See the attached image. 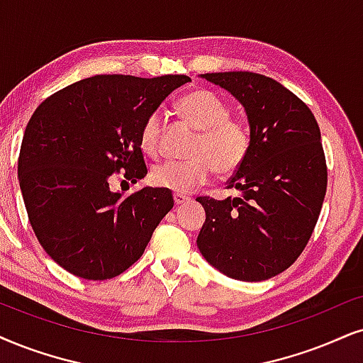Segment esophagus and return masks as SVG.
I'll list each match as a JSON object with an SVG mask.
<instances>
[{
    "mask_svg": "<svg viewBox=\"0 0 363 363\" xmlns=\"http://www.w3.org/2000/svg\"><path fill=\"white\" fill-rule=\"evenodd\" d=\"M191 197L186 196V194H179V192H174V203H176V206H181V204H186L189 203Z\"/></svg>",
    "mask_w": 363,
    "mask_h": 363,
    "instance_id": "esophagus-1",
    "label": "esophagus"
}]
</instances>
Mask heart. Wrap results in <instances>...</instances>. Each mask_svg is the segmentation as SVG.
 Instances as JSON below:
<instances>
[{
    "mask_svg": "<svg viewBox=\"0 0 363 363\" xmlns=\"http://www.w3.org/2000/svg\"><path fill=\"white\" fill-rule=\"evenodd\" d=\"M177 113L196 128L197 135L189 147L191 159L167 160L150 172L154 186L179 194L194 191L209 181L216 171L231 174L245 162L251 147L250 127L240 118H233L228 104L209 90H192L176 104ZM162 118L150 113L142 123L139 144L150 157H157L160 149Z\"/></svg>",
    "mask_w": 363,
    "mask_h": 363,
    "instance_id": "heart-1",
    "label": "heart"
}]
</instances>
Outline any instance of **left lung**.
Instances as JSON below:
<instances>
[{
  "label": "left lung",
  "mask_w": 363,
  "mask_h": 363,
  "mask_svg": "<svg viewBox=\"0 0 363 363\" xmlns=\"http://www.w3.org/2000/svg\"><path fill=\"white\" fill-rule=\"evenodd\" d=\"M245 107L251 147L228 181L238 197H197L206 221L197 247L206 261L240 281L284 272L305 250L327 192V164L313 113L293 91L251 72L201 75Z\"/></svg>",
  "instance_id": "8db88e82"
}]
</instances>
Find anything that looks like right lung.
<instances>
[{"mask_svg": "<svg viewBox=\"0 0 363 363\" xmlns=\"http://www.w3.org/2000/svg\"><path fill=\"white\" fill-rule=\"evenodd\" d=\"M186 75H95L48 97L23 135L18 179L31 228L50 258L84 279H110L144 253L172 192L110 189L113 174L145 177L142 123ZM123 181V182H125Z\"/></svg>", "mask_w": 363, "mask_h": 363, "instance_id": "right-lung-1", "label": "right lung"}]
</instances>
